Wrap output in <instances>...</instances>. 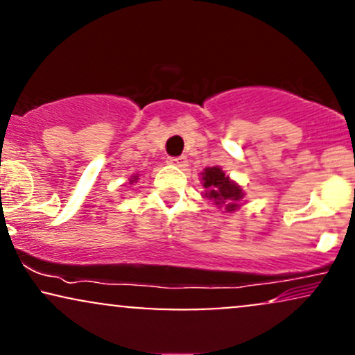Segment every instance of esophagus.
<instances>
[{
    "label": "esophagus",
    "mask_w": 355,
    "mask_h": 355,
    "mask_svg": "<svg viewBox=\"0 0 355 355\" xmlns=\"http://www.w3.org/2000/svg\"><path fill=\"white\" fill-rule=\"evenodd\" d=\"M168 162L170 165H175V166H180V168H183V166H187V157H168Z\"/></svg>",
    "instance_id": "1"
}]
</instances>
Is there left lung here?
<instances>
[{
  "label": "left lung",
  "instance_id": "1",
  "mask_svg": "<svg viewBox=\"0 0 355 355\" xmlns=\"http://www.w3.org/2000/svg\"><path fill=\"white\" fill-rule=\"evenodd\" d=\"M202 175L207 198L214 200L215 205H223L227 211L239 209V200L243 197V193L237 183L232 182L218 166L205 168Z\"/></svg>",
  "mask_w": 355,
  "mask_h": 355
}]
</instances>
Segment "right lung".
I'll list each match as a JSON object with an SVG mask.
<instances>
[{"label":"right lung","mask_w":355,"mask_h":355,"mask_svg":"<svg viewBox=\"0 0 355 355\" xmlns=\"http://www.w3.org/2000/svg\"><path fill=\"white\" fill-rule=\"evenodd\" d=\"M130 182H132V183H133V182H137V177H133V178H132V180H130Z\"/></svg>","instance_id":"obj_1"}]
</instances>
